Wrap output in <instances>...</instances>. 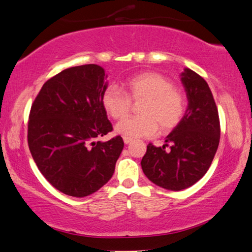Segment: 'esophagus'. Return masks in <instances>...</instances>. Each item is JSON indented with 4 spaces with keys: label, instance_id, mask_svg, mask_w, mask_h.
I'll return each mask as SVG.
<instances>
[{
    "label": "esophagus",
    "instance_id": "esophagus-1",
    "mask_svg": "<svg viewBox=\"0 0 252 252\" xmlns=\"http://www.w3.org/2000/svg\"><path fill=\"white\" fill-rule=\"evenodd\" d=\"M132 138H129V136H123V142H125L126 144H129V143H131L132 142Z\"/></svg>",
    "mask_w": 252,
    "mask_h": 252
}]
</instances>
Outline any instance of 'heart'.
Returning <instances> with one entry per match:
<instances>
[{"instance_id":"1","label":"heart","mask_w":252,"mask_h":252,"mask_svg":"<svg viewBox=\"0 0 252 252\" xmlns=\"http://www.w3.org/2000/svg\"><path fill=\"white\" fill-rule=\"evenodd\" d=\"M126 94L114 86L107 87L101 95L106 112L113 119L126 117L132 102H141L140 116L127 117L117 123L116 132L132 138L153 136L159 130L164 133L175 129L185 114V99L173 82L158 72L148 71L132 77L126 82Z\"/></svg>"}]
</instances>
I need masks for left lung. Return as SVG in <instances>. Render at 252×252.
<instances>
[{"mask_svg":"<svg viewBox=\"0 0 252 252\" xmlns=\"http://www.w3.org/2000/svg\"><path fill=\"white\" fill-rule=\"evenodd\" d=\"M181 76L189 99L184 117L163 146L148 145L141 161L145 176L170 190L185 189L205 175L220 139L218 110L208 84L189 68Z\"/></svg>","mask_w":252,"mask_h":252,"instance_id":"1","label":"left lung"}]
</instances>
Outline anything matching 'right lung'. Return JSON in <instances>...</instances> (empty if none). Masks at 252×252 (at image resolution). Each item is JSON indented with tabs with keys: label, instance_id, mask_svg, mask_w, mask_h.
<instances>
[{
	"label": "right lung",
	"instance_id": "1",
	"mask_svg": "<svg viewBox=\"0 0 252 252\" xmlns=\"http://www.w3.org/2000/svg\"><path fill=\"white\" fill-rule=\"evenodd\" d=\"M102 67H70L50 78L32 104L27 141L44 177L62 193L85 197L112 177L123 150L101 102L107 88Z\"/></svg>",
	"mask_w": 252,
	"mask_h": 252
}]
</instances>
